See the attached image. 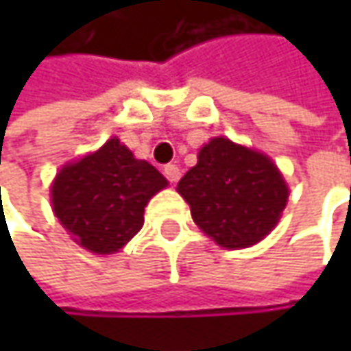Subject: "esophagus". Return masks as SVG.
Here are the masks:
<instances>
[{
    "label": "esophagus",
    "instance_id": "34e87169",
    "mask_svg": "<svg viewBox=\"0 0 351 351\" xmlns=\"http://www.w3.org/2000/svg\"><path fill=\"white\" fill-rule=\"evenodd\" d=\"M162 171H165V176L169 178V182H176V180L180 178V171H178L176 165H167Z\"/></svg>",
    "mask_w": 351,
    "mask_h": 351
}]
</instances>
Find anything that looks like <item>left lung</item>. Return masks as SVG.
Listing matches in <instances>:
<instances>
[{
  "label": "left lung",
  "mask_w": 351,
  "mask_h": 351,
  "mask_svg": "<svg viewBox=\"0 0 351 351\" xmlns=\"http://www.w3.org/2000/svg\"><path fill=\"white\" fill-rule=\"evenodd\" d=\"M176 191L191 205L195 223L230 250L254 245L270 234L289 199L274 162L228 138H213L201 148Z\"/></svg>",
  "instance_id": "obj_1"
}]
</instances>
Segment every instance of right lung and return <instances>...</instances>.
I'll return each instance as SVG.
<instances>
[{"mask_svg": "<svg viewBox=\"0 0 351 351\" xmlns=\"http://www.w3.org/2000/svg\"><path fill=\"white\" fill-rule=\"evenodd\" d=\"M169 182L146 160L117 140L66 165L52 184V209L79 245L111 254L128 244L144 226V207Z\"/></svg>", "mask_w": 351, "mask_h": 351, "instance_id": "right-lung-1", "label": "right lung"}]
</instances>
